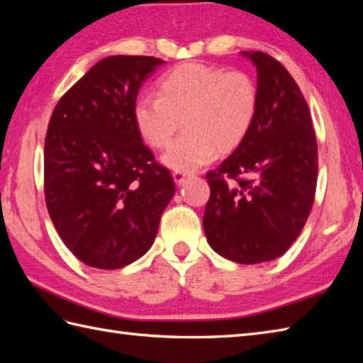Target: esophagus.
<instances>
[{
	"mask_svg": "<svg viewBox=\"0 0 363 363\" xmlns=\"http://www.w3.org/2000/svg\"><path fill=\"white\" fill-rule=\"evenodd\" d=\"M190 174L189 173H184V172H173V179L177 184V186H181V184L186 182V179Z\"/></svg>",
	"mask_w": 363,
	"mask_h": 363,
	"instance_id": "34e87169",
	"label": "esophagus"
}]
</instances>
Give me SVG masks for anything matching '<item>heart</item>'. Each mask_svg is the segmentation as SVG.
<instances>
[{
  "mask_svg": "<svg viewBox=\"0 0 363 363\" xmlns=\"http://www.w3.org/2000/svg\"><path fill=\"white\" fill-rule=\"evenodd\" d=\"M259 89L245 72L204 64H184L157 84V96H142L133 118L151 148H164L179 126L186 133L168 146L162 164L174 172H194L240 145L256 121Z\"/></svg>",
  "mask_w": 363,
  "mask_h": 363,
  "instance_id": "obj_1",
  "label": "heart"
}]
</instances>
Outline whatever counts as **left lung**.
Returning a JSON list of instances; mask_svg holds the SVG:
<instances>
[{
    "label": "left lung",
    "mask_w": 363,
    "mask_h": 363,
    "mask_svg": "<svg viewBox=\"0 0 363 363\" xmlns=\"http://www.w3.org/2000/svg\"><path fill=\"white\" fill-rule=\"evenodd\" d=\"M242 54L257 68V117L235 151L206 174L203 226L215 252L251 265L282 256L303 230L318 148L309 106L285 67L262 51Z\"/></svg>",
    "instance_id": "obj_1"
}]
</instances>
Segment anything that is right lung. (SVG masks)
I'll return each mask as SVG.
<instances>
[{
    "instance_id": "right-lung-1",
    "label": "right lung",
    "mask_w": 363,
    "mask_h": 363,
    "mask_svg": "<svg viewBox=\"0 0 363 363\" xmlns=\"http://www.w3.org/2000/svg\"><path fill=\"white\" fill-rule=\"evenodd\" d=\"M165 60L109 56L59 99L45 137V201L59 237L84 264L123 268L156 238L174 195L168 168L138 135L142 84Z\"/></svg>"
}]
</instances>
